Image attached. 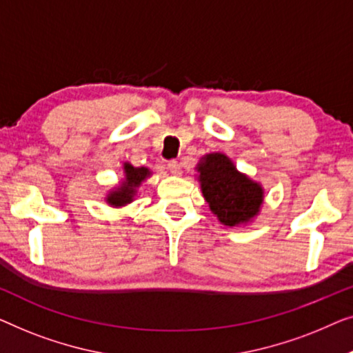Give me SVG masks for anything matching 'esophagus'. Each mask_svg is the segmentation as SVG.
Returning a JSON list of instances; mask_svg holds the SVG:
<instances>
[{
	"label": "esophagus",
	"instance_id": "34e87169",
	"mask_svg": "<svg viewBox=\"0 0 353 353\" xmlns=\"http://www.w3.org/2000/svg\"><path fill=\"white\" fill-rule=\"evenodd\" d=\"M166 166H168V170H170L171 174H179V172H181V165H179L176 160L168 161Z\"/></svg>",
	"mask_w": 353,
	"mask_h": 353
}]
</instances>
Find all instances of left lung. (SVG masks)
I'll use <instances>...</instances> for the list:
<instances>
[{"label":"left lung","mask_w":353,"mask_h":353,"mask_svg":"<svg viewBox=\"0 0 353 353\" xmlns=\"http://www.w3.org/2000/svg\"><path fill=\"white\" fill-rule=\"evenodd\" d=\"M198 172L203 195L222 224L233 227L257 214L262 203L261 185L240 174L225 155H206Z\"/></svg>","instance_id":"left-lung-1"}]
</instances>
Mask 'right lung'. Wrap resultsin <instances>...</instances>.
Returning <instances> with one entry per match:
<instances>
[{
	"mask_svg": "<svg viewBox=\"0 0 353 353\" xmlns=\"http://www.w3.org/2000/svg\"><path fill=\"white\" fill-rule=\"evenodd\" d=\"M125 174L126 181L121 183L120 188L112 192L110 196L107 198V201L113 206H121L126 205L129 201H132L134 193H136V187L141 185V182L150 174V172H148L147 168H134L131 165H125Z\"/></svg>",
	"mask_w": 353,
	"mask_h": 353,
	"instance_id": "right-lung-1",
	"label": "right lung"
}]
</instances>
